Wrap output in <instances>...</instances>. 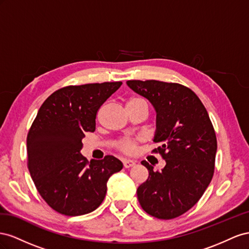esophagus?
Wrapping results in <instances>:
<instances>
[{"instance_id":"1","label":"esophagus","mask_w":249,"mask_h":249,"mask_svg":"<svg viewBox=\"0 0 249 249\" xmlns=\"http://www.w3.org/2000/svg\"><path fill=\"white\" fill-rule=\"evenodd\" d=\"M123 165L125 168H130L136 165V161L132 160H123Z\"/></svg>"}]
</instances>
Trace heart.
Masks as SVG:
<instances>
[{
  "label": "heart",
  "mask_w": 249,
  "mask_h": 249,
  "mask_svg": "<svg viewBox=\"0 0 249 249\" xmlns=\"http://www.w3.org/2000/svg\"><path fill=\"white\" fill-rule=\"evenodd\" d=\"M138 102H145L143 99H141L139 97H133L130 98L127 104H131V103H138ZM119 148L125 153H133L134 150L137 148V141L130 139V138H125L123 140H121L118 144Z\"/></svg>",
  "instance_id": "1"
}]
</instances>
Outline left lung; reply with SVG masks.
Returning a JSON list of instances; mask_svg holds the SVG:
<instances>
[{
	"instance_id": "left-lung-1",
	"label": "left lung",
	"mask_w": 249,
	"mask_h": 249,
	"mask_svg": "<svg viewBox=\"0 0 249 249\" xmlns=\"http://www.w3.org/2000/svg\"><path fill=\"white\" fill-rule=\"evenodd\" d=\"M127 85L148 99L156 111L153 152L166 160L137 190L141 207L159 219H173L197 203L213 178L217 139L209 113L193 90L178 83L128 80Z\"/></svg>"
}]
</instances>
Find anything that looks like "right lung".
I'll list each match as a JSON object with an SVG mask.
<instances>
[{
	"instance_id": "add662e5",
	"label": "right lung",
	"mask_w": 249,
	"mask_h": 249,
	"mask_svg": "<svg viewBox=\"0 0 249 249\" xmlns=\"http://www.w3.org/2000/svg\"><path fill=\"white\" fill-rule=\"evenodd\" d=\"M122 82L62 88L42 103L27 137L28 169L38 193L56 212L80 216L104 200L109 177L122 161L112 155L89 161L81 154L85 132L96 129L100 106Z\"/></svg>"
}]
</instances>
